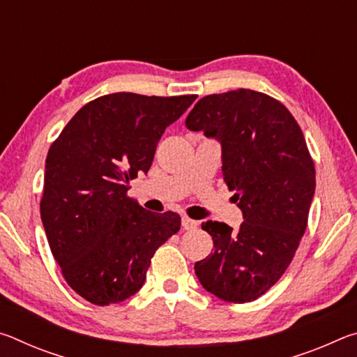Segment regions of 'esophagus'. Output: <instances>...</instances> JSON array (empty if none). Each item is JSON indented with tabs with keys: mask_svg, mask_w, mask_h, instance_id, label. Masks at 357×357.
Returning <instances> with one entry per match:
<instances>
[{
	"mask_svg": "<svg viewBox=\"0 0 357 357\" xmlns=\"http://www.w3.org/2000/svg\"><path fill=\"white\" fill-rule=\"evenodd\" d=\"M181 223H183V228L184 229H195L198 227V222L190 219V217L183 215V219H181Z\"/></svg>",
	"mask_w": 357,
	"mask_h": 357,
	"instance_id": "esophagus-1",
	"label": "esophagus"
}]
</instances>
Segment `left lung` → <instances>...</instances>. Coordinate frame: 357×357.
I'll list each match as a JSON object with an SVG mask.
<instances>
[{"label": "left lung", "mask_w": 357, "mask_h": 357, "mask_svg": "<svg viewBox=\"0 0 357 357\" xmlns=\"http://www.w3.org/2000/svg\"><path fill=\"white\" fill-rule=\"evenodd\" d=\"M185 126L220 142L223 181L244 217L238 231L203 223L214 252L195 274L219 299L255 301L285 273L307 228L315 165L305 138L285 105L252 89L206 96Z\"/></svg>", "instance_id": "8db88e82"}]
</instances>
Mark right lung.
Wrapping results in <instances>:
<instances>
[{
  "label": "right lung",
  "mask_w": 357,
  "mask_h": 357,
  "mask_svg": "<svg viewBox=\"0 0 357 357\" xmlns=\"http://www.w3.org/2000/svg\"><path fill=\"white\" fill-rule=\"evenodd\" d=\"M195 99L102 96L82 107L48 149L40 219L66 282L91 304L134 296L155 250L179 231L176 213L143 209L128 190Z\"/></svg>",
  "instance_id": "add662e5"
}]
</instances>
